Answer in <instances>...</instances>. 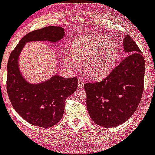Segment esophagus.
<instances>
[{"mask_svg":"<svg viewBox=\"0 0 155 155\" xmlns=\"http://www.w3.org/2000/svg\"><path fill=\"white\" fill-rule=\"evenodd\" d=\"M84 81L82 79H81V78H79V79H78V87L80 88H82L83 87H84Z\"/></svg>","mask_w":155,"mask_h":155,"instance_id":"1","label":"esophagus"}]
</instances>
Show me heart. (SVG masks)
Listing matches in <instances>:
<instances>
[{
  "label": "heart",
  "mask_w": 155,
  "mask_h": 155,
  "mask_svg": "<svg viewBox=\"0 0 155 155\" xmlns=\"http://www.w3.org/2000/svg\"><path fill=\"white\" fill-rule=\"evenodd\" d=\"M73 45V50L64 52V63L69 68H75L81 62L82 71L91 79H98L106 76L118 61V44L104 36L79 37Z\"/></svg>",
  "instance_id": "obj_1"
}]
</instances>
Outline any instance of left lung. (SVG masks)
Returning <instances> with one entry per match:
<instances>
[{
	"mask_svg": "<svg viewBox=\"0 0 155 155\" xmlns=\"http://www.w3.org/2000/svg\"><path fill=\"white\" fill-rule=\"evenodd\" d=\"M130 55L99 82L86 83L87 108L94 123L105 128L118 127L133 115L143 92L145 60L129 35L123 40Z\"/></svg>",
	"mask_w": 155,
	"mask_h": 155,
	"instance_id": "left-lung-1",
	"label": "left lung"
}]
</instances>
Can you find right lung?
Segmentation results:
<instances>
[{
	"instance_id": "obj_1",
	"label": "right lung",
	"mask_w": 155,
	"mask_h": 155,
	"mask_svg": "<svg viewBox=\"0 0 155 155\" xmlns=\"http://www.w3.org/2000/svg\"><path fill=\"white\" fill-rule=\"evenodd\" d=\"M64 36V29L60 26L33 31L20 40L8 58L6 81L8 98L17 113L32 125L48 128L58 123L64 114L66 98L77 89L78 79L57 74L43 82L31 84L20 73L19 56L26 42L57 43Z\"/></svg>"
}]
</instances>
